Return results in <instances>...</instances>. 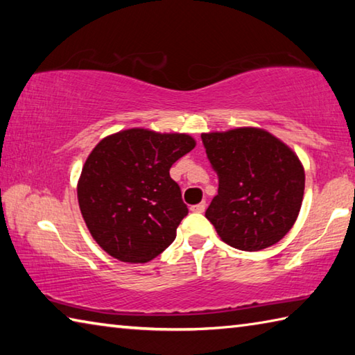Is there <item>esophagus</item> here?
<instances>
[{
  "mask_svg": "<svg viewBox=\"0 0 355 355\" xmlns=\"http://www.w3.org/2000/svg\"><path fill=\"white\" fill-rule=\"evenodd\" d=\"M205 208H207V203L200 202V203H197V205H192L191 211L192 213H203V211H205Z\"/></svg>",
  "mask_w": 355,
  "mask_h": 355,
  "instance_id": "obj_1",
  "label": "esophagus"
}]
</instances>
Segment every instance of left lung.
I'll return each instance as SVG.
<instances>
[{"instance_id": "left-lung-1", "label": "left lung", "mask_w": 355, "mask_h": 355, "mask_svg": "<svg viewBox=\"0 0 355 355\" xmlns=\"http://www.w3.org/2000/svg\"><path fill=\"white\" fill-rule=\"evenodd\" d=\"M202 141L219 177L205 216L222 241L248 252L279 243L304 199L305 172L297 155L255 127L202 133Z\"/></svg>"}]
</instances>
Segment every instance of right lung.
Listing matches in <instances>:
<instances>
[{"instance_id": "add662e5", "label": "right lung", "mask_w": 355, "mask_h": 355, "mask_svg": "<svg viewBox=\"0 0 355 355\" xmlns=\"http://www.w3.org/2000/svg\"><path fill=\"white\" fill-rule=\"evenodd\" d=\"M194 147L186 133L147 128L122 130L94 147L76 192L83 219L106 254L147 263L173 243L188 207L169 169Z\"/></svg>"}]
</instances>
